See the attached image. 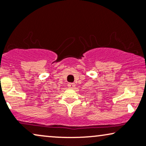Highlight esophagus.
<instances>
[{
  "label": "esophagus",
  "mask_w": 146,
  "mask_h": 146,
  "mask_svg": "<svg viewBox=\"0 0 146 146\" xmlns=\"http://www.w3.org/2000/svg\"><path fill=\"white\" fill-rule=\"evenodd\" d=\"M75 84H72V83H70V84H68V87H69V88H71V89H73L75 88Z\"/></svg>",
  "instance_id": "obj_1"
}]
</instances>
